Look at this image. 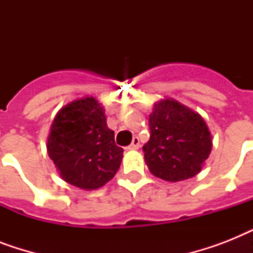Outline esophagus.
Instances as JSON below:
<instances>
[{"instance_id":"1","label":"esophagus","mask_w":253,"mask_h":253,"mask_svg":"<svg viewBox=\"0 0 253 253\" xmlns=\"http://www.w3.org/2000/svg\"><path fill=\"white\" fill-rule=\"evenodd\" d=\"M139 147H140V140H139L138 136H134L132 138V142L128 147H127V150H138Z\"/></svg>"}]
</instances>
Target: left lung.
Listing matches in <instances>:
<instances>
[{"label": "left lung", "mask_w": 253, "mask_h": 253, "mask_svg": "<svg viewBox=\"0 0 253 253\" xmlns=\"http://www.w3.org/2000/svg\"><path fill=\"white\" fill-rule=\"evenodd\" d=\"M148 122L151 136L143 152L150 172L169 182L196 176L212 147L204 118L176 99L166 98L155 103Z\"/></svg>", "instance_id": "left-lung-1"}]
</instances>
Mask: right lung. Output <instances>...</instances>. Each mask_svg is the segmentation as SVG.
<instances>
[{
    "label": "right lung",
    "mask_w": 253,
    "mask_h": 253,
    "mask_svg": "<svg viewBox=\"0 0 253 253\" xmlns=\"http://www.w3.org/2000/svg\"><path fill=\"white\" fill-rule=\"evenodd\" d=\"M48 156L68 184L94 190L115 176L123 150L114 142L105 110L94 97L75 99L61 107L53 119Z\"/></svg>",
    "instance_id": "1"
}]
</instances>
